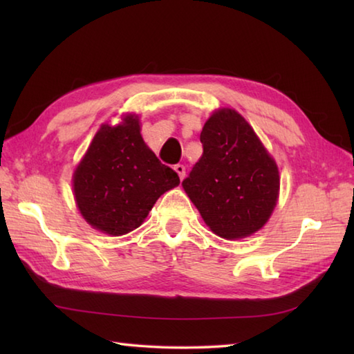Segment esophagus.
Masks as SVG:
<instances>
[{"mask_svg":"<svg viewBox=\"0 0 354 354\" xmlns=\"http://www.w3.org/2000/svg\"><path fill=\"white\" fill-rule=\"evenodd\" d=\"M173 169H175V171L179 175V179H184V176H185V167H184L183 164H176Z\"/></svg>","mask_w":354,"mask_h":354,"instance_id":"1","label":"esophagus"}]
</instances>
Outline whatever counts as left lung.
<instances>
[{"label": "left lung", "instance_id": "1", "mask_svg": "<svg viewBox=\"0 0 354 354\" xmlns=\"http://www.w3.org/2000/svg\"><path fill=\"white\" fill-rule=\"evenodd\" d=\"M201 160L183 185L214 234L242 239L259 231L277 204L280 178L261 141L234 109H221L201 132Z\"/></svg>", "mask_w": 354, "mask_h": 354}]
</instances>
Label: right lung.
Instances as JSON below:
<instances>
[{"instance_id": "right-lung-1", "label": "right lung", "mask_w": 354, "mask_h": 354, "mask_svg": "<svg viewBox=\"0 0 354 354\" xmlns=\"http://www.w3.org/2000/svg\"><path fill=\"white\" fill-rule=\"evenodd\" d=\"M178 173L142 141L138 118L103 124L74 171V196L89 225L111 236L138 228Z\"/></svg>"}]
</instances>
